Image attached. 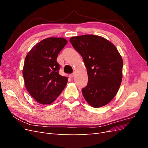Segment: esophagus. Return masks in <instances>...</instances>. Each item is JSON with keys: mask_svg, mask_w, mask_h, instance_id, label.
Instances as JSON below:
<instances>
[{"mask_svg": "<svg viewBox=\"0 0 148 148\" xmlns=\"http://www.w3.org/2000/svg\"><path fill=\"white\" fill-rule=\"evenodd\" d=\"M74 75H75V74H74V73L70 74V75H69V77H70V78H72L74 77Z\"/></svg>", "mask_w": 148, "mask_h": 148, "instance_id": "obj_1", "label": "esophagus"}]
</instances>
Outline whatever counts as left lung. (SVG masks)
I'll list each match as a JSON object with an SVG mask.
<instances>
[{"label": "left lung", "mask_w": 148, "mask_h": 148, "mask_svg": "<svg viewBox=\"0 0 148 148\" xmlns=\"http://www.w3.org/2000/svg\"><path fill=\"white\" fill-rule=\"evenodd\" d=\"M70 42L83 57L88 82L83 95L93 107L109 103L117 95L122 79L123 60L114 44L93 34L71 37Z\"/></svg>", "instance_id": "obj_1"}]
</instances>
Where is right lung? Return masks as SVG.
<instances>
[{
  "label": "right lung",
  "mask_w": 148,
  "mask_h": 148,
  "mask_svg": "<svg viewBox=\"0 0 148 148\" xmlns=\"http://www.w3.org/2000/svg\"><path fill=\"white\" fill-rule=\"evenodd\" d=\"M63 38H48L38 42L26 55L23 69L25 87L38 103L50 104L65 88L68 78L59 73V53L67 44Z\"/></svg>",
  "instance_id": "obj_1"
}]
</instances>
